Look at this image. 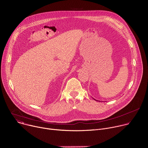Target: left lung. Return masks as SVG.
<instances>
[{
	"label": "left lung",
	"mask_w": 148,
	"mask_h": 148,
	"mask_svg": "<svg viewBox=\"0 0 148 148\" xmlns=\"http://www.w3.org/2000/svg\"><path fill=\"white\" fill-rule=\"evenodd\" d=\"M95 101H97V100H95Z\"/></svg>",
	"instance_id": "1"
}]
</instances>
